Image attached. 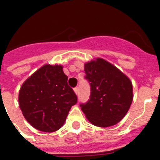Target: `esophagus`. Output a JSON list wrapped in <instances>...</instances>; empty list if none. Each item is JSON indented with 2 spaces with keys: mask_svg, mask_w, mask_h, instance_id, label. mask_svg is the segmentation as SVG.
<instances>
[{
  "mask_svg": "<svg viewBox=\"0 0 160 160\" xmlns=\"http://www.w3.org/2000/svg\"><path fill=\"white\" fill-rule=\"evenodd\" d=\"M74 91H75V93L76 95H78V93H79V89H78V87H75V89H74Z\"/></svg>",
  "mask_w": 160,
  "mask_h": 160,
  "instance_id": "esophagus-1",
  "label": "esophagus"
}]
</instances>
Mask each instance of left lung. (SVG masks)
<instances>
[{
    "label": "left lung",
    "mask_w": 160,
    "mask_h": 160,
    "mask_svg": "<svg viewBox=\"0 0 160 160\" xmlns=\"http://www.w3.org/2000/svg\"><path fill=\"white\" fill-rule=\"evenodd\" d=\"M90 86V100L80 104L88 120L99 127L112 126L127 114L133 100V86L126 75L101 58L85 65Z\"/></svg>",
    "instance_id": "8db88e82"
}]
</instances>
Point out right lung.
Listing matches in <instances>:
<instances>
[{
  "instance_id": "1",
  "label": "right lung",
  "mask_w": 160,
  "mask_h": 160,
  "mask_svg": "<svg viewBox=\"0 0 160 160\" xmlns=\"http://www.w3.org/2000/svg\"><path fill=\"white\" fill-rule=\"evenodd\" d=\"M67 80L62 65H45L23 83L19 105L34 128L50 133L64 124L71 106L77 103Z\"/></svg>"
}]
</instances>
